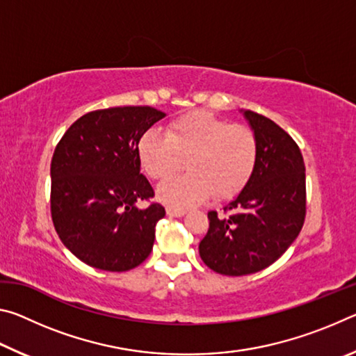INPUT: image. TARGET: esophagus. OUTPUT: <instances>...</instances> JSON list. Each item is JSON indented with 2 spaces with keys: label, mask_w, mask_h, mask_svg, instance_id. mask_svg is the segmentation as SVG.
<instances>
[{
  "label": "esophagus",
  "mask_w": 356,
  "mask_h": 356,
  "mask_svg": "<svg viewBox=\"0 0 356 356\" xmlns=\"http://www.w3.org/2000/svg\"><path fill=\"white\" fill-rule=\"evenodd\" d=\"M166 213L170 215V216H174V218H180V216L185 215V210H177V209L168 207V209H166Z\"/></svg>",
  "instance_id": "obj_1"
}]
</instances>
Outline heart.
I'll return each instance as SVG.
<instances>
[{
    "label": "heart",
    "mask_w": 356,
    "mask_h": 356,
    "mask_svg": "<svg viewBox=\"0 0 356 356\" xmlns=\"http://www.w3.org/2000/svg\"><path fill=\"white\" fill-rule=\"evenodd\" d=\"M138 156L154 180L171 177L185 160L190 172L166 180L156 191L166 206L184 210L212 195L216 201L240 195L256 172L259 143L246 125L196 110L174 119L168 135L156 129L144 131Z\"/></svg>",
    "instance_id": "heart-1"
}]
</instances>
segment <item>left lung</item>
<instances>
[{
	"mask_svg": "<svg viewBox=\"0 0 356 356\" xmlns=\"http://www.w3.org/2000/svg\"><path fill=\"white\" fill-rule=\"evenodd\" d=\"M259 143L254 176L226 215L209 212L200 256L213 272L243 276L261 272L284 254L306 215L305 161L291 135L272 119L243 111Z\"/></svg>",
	"mask_w": 356,
	"mask_h": 356,
	"instance_id": "8db88e82",
	"label": "left lung"
}]
</instances>
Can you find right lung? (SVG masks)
Wrapping results in <instances>:
<instances>
[{"mask_svg":"<svg viewBox=\"0 0 356 356\" xmlns=\"http://www.w3.org/2000/svg\"><path fill=\"white\" fill-rule=\"evenodd\" d=\"M165 113L116 106L84 114L58 143L51 159V220L61 242L84 264L127 272L150 254L165 207L140 172L138 141Z\"/></svg>","mask_w":356,"mask_h":356,"instance_id":"right-lung-1","label":"right lung"}]
</instances>
